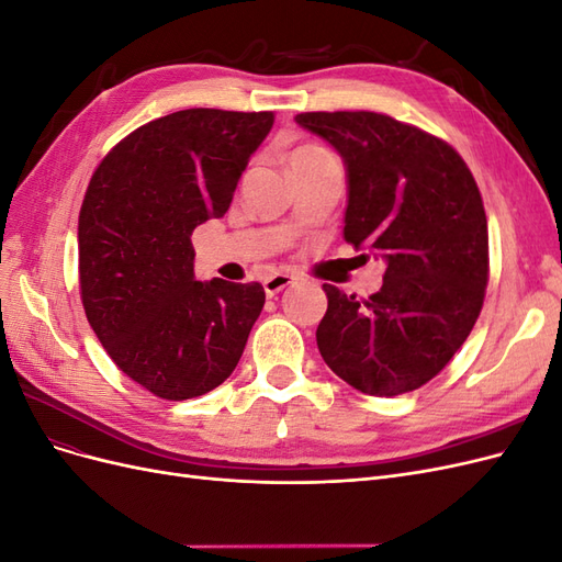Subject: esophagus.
<instances>
[{
	"mask_svg": "<svg viewBox=\"0 0 562 562\" xmlns=\"http://www.w3.org/2000/svg\"><path fill=\"white\" fill-rule=\"evenodd\" d=\"M297 281V277L288 274V271H277V274H271L269 279H265V293L267 297H274L281 291H285L288 285H293Z\"/></svg>",
	"mask_w": 562,
	"mask_h": 562,
	"instance_id": "34e87169",
	"label": "esophagus"
}]
</instances>
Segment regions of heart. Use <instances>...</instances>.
Masks as SVG:
<instances>
[{"instance_id":"b5f03b06","label":"heart","mask_w":562,"mask_h":562,"mask_svg":"<svg viewBox=\"0 0 562 562\" xmlns=\"http://www.w3.org/2000/svg\"><path fill=\"white\" fill-rule=\"evenodd\" d=\"M310 149H318V147H314V145H304V147H297L295 151H293V155H300V151H310ZM291 155V157H293Z\"/></svg>"}]
</instances>
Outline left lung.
<instances>
[{
	"instance_id": "obj_1",
	"label": "left lung",
	"mask_w": 562,
	"mask_h": 562,
	"mask_svg": "<svg viewBox=\"0 0 562 562\" xmlns=\"http://www.w3.org/2000/svg\"><path fill=\"white\" fill-rule=\"evenodd\" d=\"M347 171L345 241L386 265L375 295L323 283V361L370 396L415 391L448 366L481 314L487 220L469 166L431 133L378 112H302Z\"/></svg>"
}]
</instances>
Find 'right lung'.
Segmentation results:
<instances>
[{
    "label": "right lung",
    "mask_w": 562,
    "mask_h": 562,
    "mask_svg": "<svg viewBox=\"0 0 562 562\" xmlns=\"http://www.w3.org/2000/svg\"><path fill=\"white\" fill-rule=\"evenodd\" d=\"M271 112L180 110L112 147L79 213L83 312L119 370L166 401L209 394L239 363L260 283L194 279L192 232L223 217Z\"/></svg>",
    "instance_id": "right-lung-1"
}]
</instances>
